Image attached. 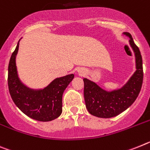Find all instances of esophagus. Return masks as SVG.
<instances>
[{"mask_svg": "<svg viewBox=\"0 0 150 150\" xmlns=\"http://www.w3.org/2000/svg\"><path fill=\"white\" fill-rule=\"evenodd\" d=\"M78 72H79V75H84V74H85V71H84L82 69H79V70H78Z\"/></svg>", "mask_w": 150, "mask_h": 150, "instance_id": "obj_1", "label": "esophagus"}]
</instances>
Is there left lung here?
<instances>
[{
  "label": "left lung",
  "mask_w": 150,
  "mask_h": 150,
  "mask_svg": "<svg viewBox=\"0 0 150 150\" xmlns=\"http://www.w3.org/2000/svg\"><path fill=\"white\" fill-rule=\"evenodd\" d=\"M123 35L129 38V44L134 50L136 71L121 88L107 91L94 81L84 78V97L86 108L94 116L99 118H112L131 106L136 100L141 90L144 71L140 51L128 32Z\"/></svg>",
  "instance_id": "1"
}]
</instances>
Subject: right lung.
Segmentation results:
<instances>
[{"label":"right lung","instance_id":"right-lung-1","mask_svg":"<svg viewBox=\"0 0 150 150\" xmlns=\"http://www.w3.org/2000/svg\"><path fill=\"white\" fill-rule=\"evenodd\" d=\"M19 41L9 62L8 87L10 96L16 106L29 118L40 122L54 120L62 113V94L75 75L70 74L57 78L41 89L27 87L19 78L16 64Z\"/></svg>","mask_w":150,"mask_h":150}]
</instances>
